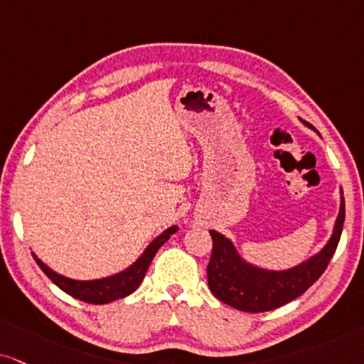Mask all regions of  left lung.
Wrapping results in <instances>:
<instances>
[{
  "mask_svg": "<svg viewBox=\"0 0 364 364\" xmlns=\"http://www.w3.org/2000/svg\"><path fill=\"white\" fill-rule=\"evenodd\" d=\"M300 121L314 129L311 123ZM343 224L344 197L341 189L339 214L336 218L333 235L321 251L287 270H270L246 262L230 237L210 230L213 255L208 264L209 289L221 302L243 312H264L285 306L300 297L324 273L338 248Z\"/></svg>",
  "mask_w": 364,
  "mask_h": 364,
  "instance_id": "obj_1",
  "label": "left lung"
}]
</instances>
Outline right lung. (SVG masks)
<instances>
[{
    "mask_svg": "<svg viewBox=\"0 0 364 364\" xmlns=\"http://www.w3.org/2000/svg\"><path fill=\"white\" fill-rule=\"evenodd\" d=\"M177 231V226L167 228V230L156 236L155 240L146 246L145 251H143L140 257L134 259L128 268H124V270H121L118 273H113V275L109 277L96 278V280H74V278L64 277L60 275V273L53 272L48 264H45L42 259L37 257V255H33L35 262H37L38 267L42 268L45 275L50 278L58 289L64 290L65 294L73 295L74 299L82 300V302L100 306V304H109L113 302V300L123 299L127 297V295L133 294V291L140 287L143 278H145V273L148 270V267H150L151 259H154L156 255V251H159L160 246Z\"/></svg>",
    "mask_w": 364,
    "mask_h": 364,
    "instance_id": "add662e5",
    "label": "right lung"
}]
</instances>
